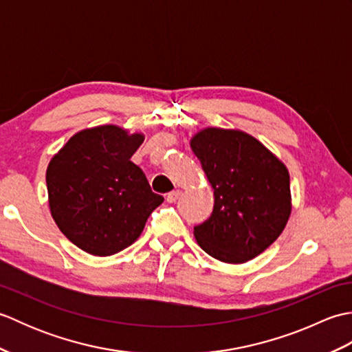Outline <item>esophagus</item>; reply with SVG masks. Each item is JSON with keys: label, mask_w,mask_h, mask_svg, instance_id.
<instances>
[{"label": "esophagus", "mask_w": 352, "mask_h": 352, "mask_svg": "<svg viewBox=\"0 0 352 352\" xmlns=\"http://www.w3.org/2000/svg\"><path fill=\"white\" fill-rule=\"evenodd\" d=\"M180 195H182V190H172L166 195V201L168 203H175V201L180 198Z\"/></svg>", "instance_id": "34e87169"}]
</instances>
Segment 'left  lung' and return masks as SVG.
I'll list each match as a JSON object with an SVG mask.
<instances>
[{"mask_svg":"<svg viewBox=\"0 0 352 352\" xmlns=\"http://www.w3.org/2000/svg\"><path fill=\"white\" fill-rule=\"evenodd\" d=\"M213 188L214 206L193 228L198 245L223 263H245L271 246L292 212L289 170L251 134L208 126L190 139Z\"/></svg>","mask_w":352,"mask_h":352,"instance_id":"left-lung-1","label":"left lung"}]
</instances>
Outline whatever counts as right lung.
Listing matches in <instances>:
<instances>
[{"mask_svg":"<svg viewBox=\"0 0 352 352\" xmlns=\"http://www.w3.org/2000/svg\"><path fill=\"white\" fill-rule=\"evenodd\" d=\"M144 139L118 125H100L74 134L51 159V216L80 250L100 257L125 250L163 203L130 160Z\"/></svg>","mask_w":352,"mask_h":352,"instance_id":"obj_1","label":"right lung"}]
</instances>
